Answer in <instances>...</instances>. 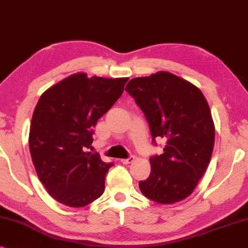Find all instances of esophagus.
Returning <instances> with one entry per match:
<instances>
[{"instance_id": "obj_1", "label": "esophagus", "mask_w": 248, "mask_h": 248, "mask_svg": "<svg viewBox=\"0 0 248 248\" xmlns=\"http://www.w3.org/2000/svg\"><path fill=\"white\" fill-rule=\"evenodd\" d=\"M134 160H135V157L133 156V155H130V156L128 157V158H122V160H121V162L124 163V164H129V163L133 162Z\"/></svg>"}]
</instances>
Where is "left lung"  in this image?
<instances>
[{
  "instance_id": "obj_1",
  "label": "left lung",
  "mask_w": 248,
  "mask_h": 248,
  "mask_svg": "<svg viewBox=\"0 0 248 248\" xmlns=\"http://www.w3.org/2000/svg\"><path fill=\"white\" fill-rule=\"evenodd\" d=\"M126 92L144 112L155 138L167 140L150 158L151 174L140 181L144 196L173 204L190 195L205 173L214 145V124L206 98L191 82L167 71L131 79Z\"/></svg>"
}]
</instances>
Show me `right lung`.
I'll return each mask as SVG.
<instances>
[{
    "instance_id": "right-lung-1",
    "label": "right lung",
    "mask_w": 248,
    "mask_h": 248,
    "mask_svg": "<svg viewBox=\"0 0 248 248\" xmlns=\"http://www.w3.org/2000/svg\"><path fill=\"white\" fill-rule=\"evenodd\" d=\"M128 78L69 76L45 91L32 113L29 150L41 183L59 203L82 207L104 191L113 163L86 152L94 127L124 93Z\"/></svg>"
}]
</instances>
